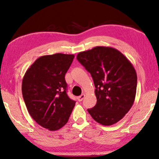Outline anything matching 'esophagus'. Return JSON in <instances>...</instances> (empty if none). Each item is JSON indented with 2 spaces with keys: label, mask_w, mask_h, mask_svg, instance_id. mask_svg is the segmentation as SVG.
Returning a JSON list of instances; mask_svg holds the SVG:
<instances>
[{
  "label": "esophagus",
  "mask_w": 159,
  "mask_h": 159,
  "mask_svg": "<svg viewBox=\"0 0 159 159\" xmlns=\"http://www.w3.org/2000/svg\"><path fill=\"white\" fill-rule=\"evenodd\" d=\"M84 97H85V95L84 94H82L81 95H80V96H79L77 98V99H78V101H82L84 100Z\"/></svg>",
  "instance_id": "34e87169"
}]
</instances>
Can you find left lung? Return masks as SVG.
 Returning <instances> with one entry per match:
<instances>
[{
  "label": "left lung",
  "instance_id": "1",
  "mask_svg": "<svg viewBox=\"0 0 159 159\" xmlns=\"http://www.w3.org/2000/svg\"><path fill=\"white\" fill-rule=\"evenodd\" d=\"M77 60L92 76L97 103L88 109L98 123L110 126L118 122L133 105L137 74L131 62L118 50L97 46L80 52Z\"/></svg>",
  "mask_w": 159,
  "mask_h": 159
}]
</instances>
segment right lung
<instances>
[{
    "label": "right lung",
    "mask_w": 159,
    "mask_h": 159,
    "mask_svg": "<svg viewBox=\"0 0 159 159\" xmlns=\"http://www.w3.org/2000/svg\"><path fill=\"white\" fill-rule=\"evenodd\" d=\"M74 58L64 53L43 56L23 77L21 91L28 112L39 125L51 131L66 125L75 106L66 94L65 80Z\"/></svg>",
    "instance_id": "add662e5"
}]
</instances>
